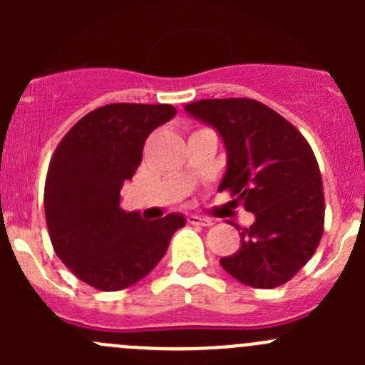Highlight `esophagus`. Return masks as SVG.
<instances>
[{"label":"esophagus","instance_id":"34e87169","mask_svg":"<svg viewBox=\"0 0 365 365\" xmlns=\"http://www.w3.org/2000/svg\"><path fill=\"white\" fill-rule=\"evenodd\" d=\"M187 222L197 224V226H212V220L203 219V217H200V215H189L187 217Z\"/></svg>","mask_w":365,"mask_h":365}]
</instances>
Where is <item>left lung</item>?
<instances>
[{
    "instance_id": "left-lung-1",
    "label": "left lung",
    "mask_w": 365,
    "mask_h": 365,
    "mask_svg": "<svg viewBox=\"0 0 365 365\" xmlns=\"http://www.w3.org/2000/svg\"><path fill=\"white\" fill-rule=\"evenodd\" d=\"M185 111L212 125L227 152L219 190L256 215L242 247L220 264L242 284L270 289L295 277L318 249L325 196L307 139L286 118L252 98H205Z\"/></svg>"
}]
</instances>
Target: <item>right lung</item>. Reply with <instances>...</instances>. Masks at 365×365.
Masks as SVG:
<instances>
[{
	"label": "right lung",
	"mask_w": 365,
	"mask_h": 365,
	"mask_svg": "<svg viewBox=\"0 0 365 365\" xmlns=\"http://www.w3.org/2000/svg\"><path fill=\"white\" fill-rule=\"evenodd\" d=\"M171 104H108L65 134L47 169L43 208L54 252L65 267L101 292L141 281L162 259L180 213L145 220L125 212L120 190L134 176L153 128L171 120Z\"/></svg>",
	"instance_id": "right-lung-1"
}]
</instances>
